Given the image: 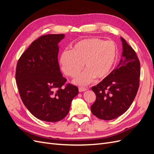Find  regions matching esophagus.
<instances>
[{
  "mask_svg": "<svg viewBox=\"0 0 154 154\" xmlns=\"http://www.w3.org/2000/svg\"><path fill=\"white\" fill-rule=\"evenodd\" d=\"M78 90H79V92H83V91H85L87 90V88H85L84 87H80L78 88Z\"/></svg>",
  "mask_w": 154,
  "mask_h": 154,
  "instance_id": "obj_1",
  "label": "esophagus"
}]
</instances>
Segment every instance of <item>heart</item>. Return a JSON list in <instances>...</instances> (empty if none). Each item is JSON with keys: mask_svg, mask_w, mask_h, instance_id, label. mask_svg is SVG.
I'll use <instances>...</instances> for the list:
<instances>
[{"mask_svg": "<svg viewBox=\"0 0 154 154\" xmlns=\"http://www.w3.org/2000/svg\"><path fill=\"white\" fill-rule=\"evenodd\" d=\"M118 53L117 45L113 41L88 38L77 42L71 51H63L60 62L63 72L72 78L81 71L83 64L85 70L74 83L85 85L94 78L101 80L108 76L115 66Z\"/></svg>", "mask_w": 154, "mask_h": 154, "instance_id": "heart-1", "label": "heart"}]
</instances>
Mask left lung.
Here are the masks:
<instances>
[{
    "label": "left lung",
    "mask_w": 154,
    "mask_h": 154,
    "mask_svg": "<svg viewBox=\"0 0 154 154\" xmlns=\"http://www.w3.org/2000/svg\"><path fill=\"white\" fill-rule=\"evenodd\" d=\"M123 53L118 66L103 81L92 87L96 96L91 106L92 113L103 120L118 118L127 111L136 97L139 86L140 62L123 38Z\"/></svg>",
    "instance_id": "1"
}]
</instances>
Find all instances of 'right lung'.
Returning a JSON list of instances; mask_svg holds the SVG:
<instances>
[{"label": "right lung", "instance_id": "1", "mask_svg": "<svg viewBox=\"0 0 154 154\" xmlns=\"http://www.w3.org/2000/svg\"><path fill=\"white\" fill-rule=\"evenodd\" d=\"M63 34H48L34 40L18 59L15 78L23 103L35 117L57 122L69 113L78 88L67 83L58 61Z\"/></svg>", "mask_w": 154, "mask_h": 154}]
</instances>
